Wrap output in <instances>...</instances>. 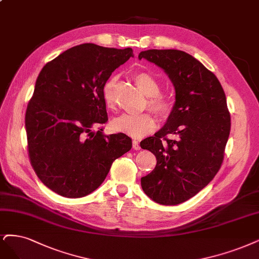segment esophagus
Masks as SVG:
<instances>
[{
	"mask_svg": "<svg viewBox=\"0 0 259 259\" xmlns=\"http://www.w3.org/2000/svg\"><path fill=\"white\" fill-rule=\"evenodd\" d=\"M133 149L134 150H139L140 149V145L137 140H133Z\"/></svg>",
	"mask_w": 259,
	"mask_h": 259,
	"instance_id": "34e87169",
	"label": "esophagus"
}]
</instances>
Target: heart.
Listing matches in <instances>:
<instances>
[{"instance_id":"1","label":"heart","mask_w":259,"mask_h":259,"mask_svg":"<svg viewBox=\"0 0 259 259\" xmlns=\"http://www.w3.org/2000/svg\"><path fill=\"white\" fill-rule=\"evenodd\" d=\"M134 80L140 90L148 97V109L155 113L158 118H166L172 110V99L166 93L159 92L160 84L157 79L149 73L138 72L134 75ZM117 77H110L102 88V97L107 108H115L114 90L117 85ZM156 123L150 113L127 114L123 113L111 121L114 132L125 134L132 138H142L155 130Z\"/></svg>"}]
</instances>
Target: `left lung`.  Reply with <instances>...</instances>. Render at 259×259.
<instances>
[{"mask_svg": "<svg viewBox=\"0 0 259 259\" xmlns=\"http://www.w3.org/2000/svg\"><path fill=\"white\" fill-rule=\"evenodd\" d=\"M170 78L176 102L165 125L140 142L156 157L141 187L157 203L175 206L192 198L214 178L230 133L225 92L217 76L189 53L176 49L141 51ZM174 133L178 138L168 140Z\"/></svg>", "mask_w": 259, "mask_h": 259, "instance_id": "8db88e82", "label": "left lung"}]
</instances>
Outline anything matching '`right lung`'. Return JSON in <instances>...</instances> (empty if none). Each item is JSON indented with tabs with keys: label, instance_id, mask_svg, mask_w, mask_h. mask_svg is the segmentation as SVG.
<instances>
[{
	"label": "right lung",
	"instance_id": "add662e5",
	"mask_svg": "<svg viewBox=\"0 0 259 259\" xmlns=\"http://www.w3.org/2000/svg\"><path fill=\"white\" fill-rule=\"evenodd\" d=\"M131 57L132 48L82 44L40 70L25 130L32 167L51 191L67 198L89 195L104 182L113 160L131 150L125 134L94 131L108 121L102 88Z\"/></svg>",
	"mask_w": 259,
	"mask_h": 259
}]
</instances>
